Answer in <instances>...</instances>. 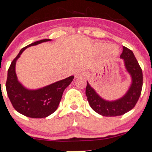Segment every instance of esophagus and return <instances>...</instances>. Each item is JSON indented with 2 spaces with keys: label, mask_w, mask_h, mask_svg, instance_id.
<instances>
[{
  "label": "esophagus",
  "mask_w": 152,
  "mask_h": 152,
  "mask_svg": "<svg viewBox=\"0 0 152 152\" xmlns=\"http://www.w3.org/2000/svg\"><path fill=\"white\" fill-rule=\"evenodd\" d=\"M86 76V72L83 70H79L75 74V78H80V77H83Z\"/></svg>",
  "instance_id": "1"
}]
</instances>
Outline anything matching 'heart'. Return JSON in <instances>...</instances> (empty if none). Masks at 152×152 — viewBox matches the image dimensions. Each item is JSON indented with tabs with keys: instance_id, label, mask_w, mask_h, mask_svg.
Instances as JSON below:
<instances>
[{
	"instance_id": "heart-1",
	"label": "heart",
	"mask_w": 152,
	"mask_h": 152,
	"mask_svg": "<svg viewBox=\"0 0 152 152\" xmlns=\"http://www.w3.org/2000/svg\"><path fill=\"white\" fill-rule=\"evenodd\" d=\"M94 48L96 51L98 53H106L107 56L110 57H115L118 55L119 49L116 46H110L107 43L104 42H99L94 46Z\"/></svg>"
}]
</instances>
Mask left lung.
<instances>
[{"label":"left lung","instance_id":"1","mask_svg":"<svg viewBox=\"0 0 152 152\" xmlns=\"http://www.w3.org/2000/svg\"><path fill=\"white\" fill-rule=\"evenodd\" d=\"M120 58L124 60L126 71L130 75L131 83L124 96L116 100L103 99L87 81L86 94L91 108L102 116L115 117L124 115L134 108L142 88V72L132 50L123 46Z\"/></svg>","mask_w":152,"mask_h":152}]
</instances>
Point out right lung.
I'll return each mask as SVG.
<instances>
[{"mask_svg":"<svg viewBox=\"0 0 152 152\" xmlns=\"http://www.w3.org/2000/svg\"><path fill=\"white\" fill-rule=\"evenodd\" d=\"M48 41L51 39L39 40L22 48L12 62L7 72L6 90L10 102L17 112L31 118H43L55 112L61 101L64 90L74 78V76H71L35 90L26 88L19 81L16 74V63L23 50L30 46Z\"/></svg>","mask_w":152,"mask_h":152,"instance_id":"1","label":"right lung"}]
</instances>
